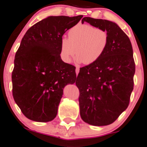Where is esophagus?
I'll list each match as a JSON object with an SVG mask.
<instances>
[{
    "label": "esophagus",
    "mask_w": 147,
    "mask_h": 147,
    "mask_svg": "<svg viewBox=\"0 0 147 147\" xmlns=\"http://www.w3.org/2000/svg\"><path fill=\"white\" fill-rule=\"evenodd\" d=\"M75 72H76L77 75H78V73H79V72H80V68L78 67H77L76 69H75Z\"/></svg>",
    "instance_id": "esophagus-1"
}]
</instances>
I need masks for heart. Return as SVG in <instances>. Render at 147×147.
<instances>
[{"label":"heart","instance_id":"obj_1","mask_svg":"<svg viewBox=\"0 0 147 147\" xmlns=\"http://www.w3.org/2000/svg\"><path fill=\"white\" fill-rule=\"evenodd\" d=\"M109 42V32L89 24H78L68 31V38H63L60 56L69 63L76 52L78 63L92 65L98 61L106 52Z\"/></svg>","mask_w":147,"mask_h":147}]
</instances>
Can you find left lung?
Listing matches in <instances>:
<instances>
[{
  "mask_svg": "<svg viewBox=\"0 0 147 147\" xmlns=\"http://www.w3.org/2000/svg\"><path fill=\"white\" fill-rule=\"evenodd\" d=\"M84 22L109 32L106 52L97 62L80 69L75 82L80 91V116L94 126L109 125L128 107L134 89L135 63L131 42L116 23L90 17Z\"/></svg>",
  "mask_w": 147,
  "mask_h": 147,
  "instance_id": "left-lung-1",
  "label": "left lung"
}]
</instances>
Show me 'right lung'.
I'll list each match as a JSON object with an SVG mask.
<instances>
[{"label": "right lung", "instance_id": "1", "mask_svg": "<svg viewBox=\"0 0 147 147\" xmlns=\"http://www.w3.org/2000/svg\"><path fill=\"white\" fill-rule=\"evenodd\" d=\"M82 17L50 16L33 25L23 36L12 72L13 96L29 119H54L63 88L75 82V67L61 60L60 43L65 32Z\"/></svg>", "mask_w": 147, "mask_h": 147}]
</instances>
